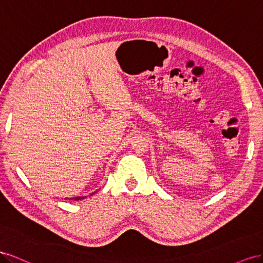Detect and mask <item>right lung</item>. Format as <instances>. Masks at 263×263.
Masks as SVG:
<instances>
[{
  "label": "right lung",
  "mask_w": 263,
  "mask_h": 263,
  "mask_svg": "<svg viewBox=\"0 0 263 263\" xmlns=\"http://www.w3.org/2000/svg\"><path fill=\"white\" fill-rule=\"evenodd\" d=\"M81 198H84V197H76V198H74V200H78V199H81Z\"/></svg>",
  "instance_id": "add662e5"
}]
</instances>
